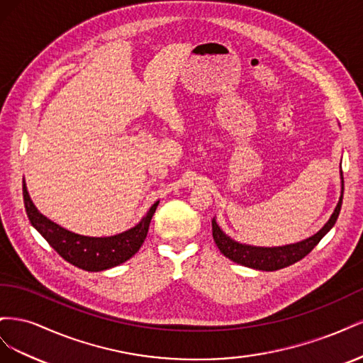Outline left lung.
Listing matches in <instances>:
<instances>
[{"label":"left lung","mask_w":363,"mask_h":363,"mask_svg":"<svg viewBox=\"0 0 363 363\" xmlns=\"http://www.w3.org/2000/svg\"><path fill=\"white\" fill-rule=\"evenodd\" d=\"M342 174V172H340ZM342 196H344V177H342V191H340V199L335 208L333 215L328 219L327 224L313 235L312 238L301 240V242L284 245V247H274V248H263V247H251L239 244L236 240L230 239L221 228L218 227L215 219H212V235L216 247L223 252L225 257L233 260L239 265H244L248 268H255L260 271H276L286 268L292 263L301 260L320 242L323 236L330 230L340 212V206H342Z\"/></svg>","instance_id":"8db88e82"}]
</instances>
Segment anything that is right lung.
I'll use <instances>...</instances> for the list:
<instances>
[{
    "label": "right lung",
    "instance_id": "obj_1",
    "mask_svg": "<svg viewBox=\"0 0 363 363\" xmlns=\"http://www.w3.org/2000/svg\"><path fill=\"white\" fill-rule=\"evenodd\" d=\"M23 195L26 212L31 225L45 238L47 242L57 251L60 257L84 271H104L133 257L140 245L144 244L151 218L159 204V201L152 204L147 216L138 225L124 233L111 238H89L75 235L39 213L30 200L26 182L23 183Z\"/></svg>",
    "mask_w": 363,
    "mask_h": 363
}]
</instances>
